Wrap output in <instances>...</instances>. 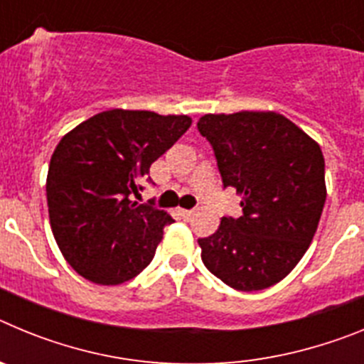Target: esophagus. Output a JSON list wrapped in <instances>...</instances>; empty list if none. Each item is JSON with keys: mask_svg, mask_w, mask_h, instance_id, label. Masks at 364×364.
<instances>
[{"mask_svg": "<svg viewBox=\"0 0 364 364\" xmlns=\"http://www.w3.org/2000/svg\"><path fill=\"white\" fill-rule=\"evenodd\" d=\"M193 213H195L193 210H180V215H182L184 218H191Z\"/></svg>", "mask_w": 364, "mask_h": 364, "instance_id": "esophagus-1", "label": "esophagus"}]
</instances>
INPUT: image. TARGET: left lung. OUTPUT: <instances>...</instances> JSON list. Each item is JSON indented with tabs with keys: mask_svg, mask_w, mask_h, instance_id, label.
<instances>
[{
	"mask_svg": "<svg viewBox=\"0 0 364 364\" xmlns=\"http://www.w3.org/2000/svg\"><path fill=\"white\" fill-rule=\"evenodd\" d=\"M198 131L215 151L224 188L242 197V217H222L198 239L202 262L240 291L277 284L310 247L326 200L319 144L273 111L204 114Z\"/></svg>",
	"mask_w": 364,
	"mask_h": 364,
	"instance_id": "1",
	"label": "left lung"
}]
</instances>
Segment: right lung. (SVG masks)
I'll return each instance as SVG.
<instances>
[{
  "instance_id": "1",
  "label": "right lung",
  "mask_w": 364,
  "mask_h": 364,
  "mask_svg": "<svg viewBox=\"0 0 364 364\" xmlns=\"http://www.w3.org/2000/svg\"><path fill=\"white\" fill-rule=\"evenodd\" d=\"M191 125L186 114L111 109L60 140L47 173L50 230L65 260L102 286L131 281L153 260L173 218L131 200L149 167ZM151 180V178H149Z\"/></svg>"
}]
</instances>
